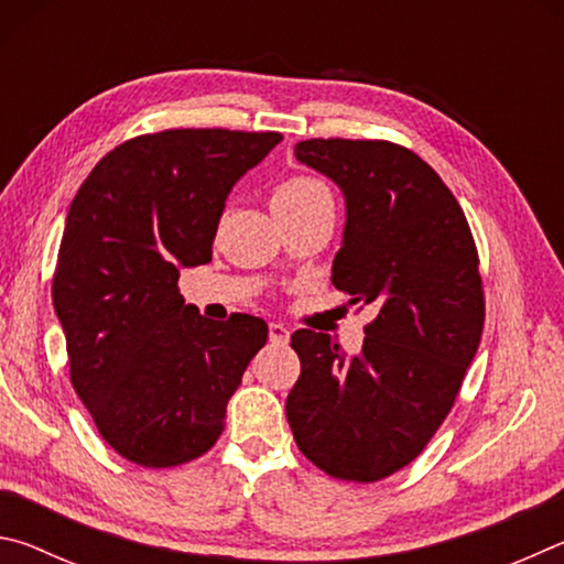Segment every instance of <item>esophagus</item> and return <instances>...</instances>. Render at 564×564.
I'll return each instance as SVG.
<instances>
[{
    "mask_svg": "<svg viewBox=\"0 0 564 564\" xmlns=\"http://www.w3.org/2000/svg\"><path fill=\"white\" fill-rule=\"evenodd\" d=\"M269 338H271L273 346H285V343H289V338H291V330L285 328L283 323H271Z\"/></svg>",
    "mask_w": 564,
    "mask_h": 564,
    "instance_id": "esophagus-1",
    "label": "esophagus"
}]
</instances>
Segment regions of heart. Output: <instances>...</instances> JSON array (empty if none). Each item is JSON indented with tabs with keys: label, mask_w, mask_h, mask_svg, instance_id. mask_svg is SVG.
Listing matches in <instances>:
<instances>
[{
	"label": "heart",
	"mask_w": 564,
	"mask_h": 564,
	"mask_svg": "<svg viewBox=\"0 0 564 564\" xmlns=\"http://www.w3.org/2000/svg\"><path fill=\"white\" fill-rule=\"evenodd\" d=\"M273 212H299L318 204H333L330 188L321 178L313 176H293L273 188L271 196Z\"/></svg>",
	"instance_id": "heart-1"
}]
</instances>
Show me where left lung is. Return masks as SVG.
I'll list each match as a JSON object with an SVG mask.
<instances>
[{
  "label": "left lung",
  "instance_id": "8db88e82",
  "mask_svg": "<svg viewBox=\"0 0 564 564\" xmlns=\"http://www.w3.org/2000/svg\"><path fill=\"white\" fill-rule=\"evenodd\" d=\"M295 156L346 194L330 281L376 318L356 356L326 333H293L301 378L285 415L299 451L323 473L378 482L425 451L480 346L477 246L453 191L405 147L305 139Z\"/></svg>",
  "mask_w": 564,
  "mask_h": 564
}]
</instances>
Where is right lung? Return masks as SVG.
I'll list each match as a JSON object with an SVG mask.
<instances>
[{
    "label": "right lung",
    "mask_w": 564,
    "mask_h": 564,
    "mask_svg": "<svg viewBox=\"0 0 564 564\" xmlns=\"http://www.w3.org/2000/svg\"><path fill=\"white\" fill-rule=\"evenodd\" d=\"M279 131L166 129L111 149L76 191L52 299L76 395L99 435L141 467L212 451L265 321L198 316L184 265L212 261L226 196Z\"/></svg>",
    "instance_id": "obj_1"
}]
</instances>
